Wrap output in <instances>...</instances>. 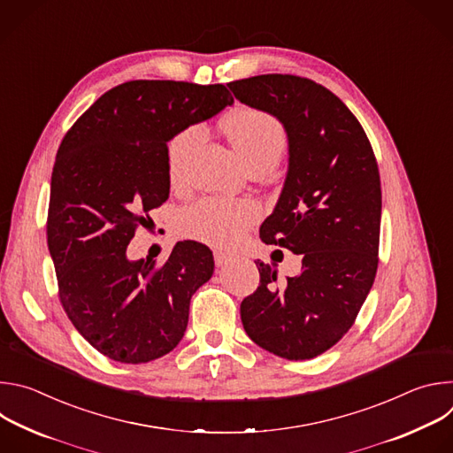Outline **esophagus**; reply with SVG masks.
<instances>
[{"label": "esophagus", "instance_id": "1", "mask_svg": "<svg viewBox=\"0 0 453 453\" xmlns=\"http://www.w3.org/2000/svg\"><path fill=\"white\" fill-rule=\"evenodd\" d=\"M213 256H215V265L217 267H226L233 262V256L227 254V252H222V250H215Z\"/></svg>", "mask_w": 453, "mask_h": 453}]
</instances>
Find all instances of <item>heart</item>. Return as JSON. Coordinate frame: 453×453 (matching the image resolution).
<instances>
[{
    "mask_svg": "<svg viewBox=\"0 0 453 453\" xmlns=\"http://www.w3.org/2000/svg\"><path fill=\"white\" fill-rule=\"evenodd\" d=\"M224 128L236 154L249 168L252 163L280 157L287 134L278 118L260 109H238L224 121ZM201 127H189L177 134L168 147V173L173 186H182L186 165L203 142ZM260 217V206L252 201L203 199L188 208L180 217V229L186 236L217 247L236 243L250 224Z\"/></svg>",
    "mask_w": 453,
    "mask_h": 453,
    "instance_id": "b5f03b06",
    "label": "heart"
}]
</instances>
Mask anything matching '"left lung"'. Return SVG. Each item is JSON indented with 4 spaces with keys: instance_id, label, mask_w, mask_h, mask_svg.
Masks as SVG:
<instances>
[{
    "instance_id": "8db88e82",
    "label": "left lung",
    "mask_w": 453,
    "mask_h": 453,
    "mask_svg": "<svg viewBox=\"0 0 453 453\" xmlns=\"http://www.w3.org/2000/svg\"><path fill=\"white\" fill-rule=\"evenodd\" d=\"M227 88L285 128L288 170L260 238L303 256L301 274L283 287L276 285V264H256L260 287L240 304L242 325L260 348L308 360L344 337L372 287L381 219L378 165L358 119L320 84L257 75Z\"/></svg>"
}]
</instances>
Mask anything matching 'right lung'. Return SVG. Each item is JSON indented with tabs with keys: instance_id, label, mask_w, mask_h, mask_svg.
I'll list each match as a JSON object with an SVG mask.
<instances>
[{
	"instance_id": "add662e5",
	"label": "right lung",
	"mask_w": 453,
	"mask_h": 453,
	"mask_svg": "<svg viewBox=\"0 0 453 453\" xmlns=\"http://www.w3.org/2000/svg\"><path fill=\"white\" fill-rule=\"evenodd\" d=\"M233 96L224 84L133 81L102 95L64 136L51 173L48 249L60 303L79 334L121 364H145L182 339L211 250L177 242L163 265L127 245L170 193L166 143Z\"/></svg>"
}]
</instances>
